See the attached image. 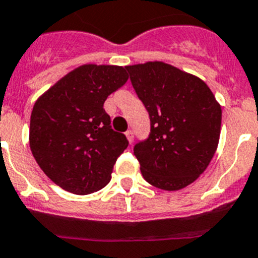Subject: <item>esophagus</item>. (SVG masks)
I'll list each match as a JSON object with an SVG mask.
<instances>
[{
	"instance_id": "obj_1",
	"label": "esophagus",
	"mask_w": 258,
	"mask_h": 258,
	"mask_svg": "<svg viewBox=\"0 0 258 258\" xmlns=\"http://www.w3.org/2000/svg\"><path fill=\"white\" fill-rule=\"evenodd\" d=\"M126 136H127V139H128L130 145H132V143H134V132H132L131 130H128V131L126 132Z\"/></svg>"
}]
</instances>
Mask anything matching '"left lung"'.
Wrapping results in <instances>:
<instances>
[{"label": "left lung", "mask_w": 258, "mask_h": 258, "mask_svg": "<svg viewBox=\"0 0 258 258\" xmlns=\"http://www.w3.org/2000/svg\"><path fill=\"white\" fill-rule=\"evenodd\" d=\"M126 69L150 117L149 138L134 148L141 175L158 189H184L217 150L221 105L203 80L171 64L148 61Z\"/></svg>", "instance_id": "8db88e82"}]
</instances>
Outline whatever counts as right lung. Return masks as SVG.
Instances as JSON below:
<instances>
[{
  "mask_svg": "<svg viewBox=\"0 0 258 258\" xmlns=\"http://www.w3.org/2000/svg\"><path fill=\"white\" fill-rule=\"evenodd\" d=\"M127 80L123 67L83 64L34 103L29 126L32 154L61 189L86 196L103 189L112 178L113 166L128 140L113 131L103 106Z\"/></svg>",
  "mask_w": 258,
  "mask_h": 258,
  "instance_id": "obj_1",
  "label": "right lung"
}]
</instances>
